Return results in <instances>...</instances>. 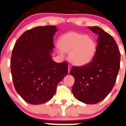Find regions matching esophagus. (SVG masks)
<instances>
[{"label": "esophagus", "mask_w": 126, "mask_h": 126, "mask_svg": "<svg viewBox=\"0 0 126 126\" xmlns=\"http://www.w3.org/2000/svg\"><path fill=\"white\" fill-rule=\"evenodd\" d=\"M70 69H71V66L70 65H69L68 66V72L69 73L70 70Z\"/></svg>", "instance_id": "obj_1"}]
</instances>
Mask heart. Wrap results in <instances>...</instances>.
Masks as SVG:
<instances>
[{
    "mask_svg": "<svg viewBox=\"0 0 126 126\" xmlns=\"http://www.w3.org/2000/svg\"><path fill=\"white\" fill-rule=\"evenodd\" d=\"M59 45L62 51L69 52L70 62L77 66L90 63L96 55L97 48L93 38L74 32L63 34L59 40Z\"/></svg>",
    "mask_w": 126,
    "mask_h": 126,
    "instance_id": "obj_1",
    "label": "heart"
}]
</instances>
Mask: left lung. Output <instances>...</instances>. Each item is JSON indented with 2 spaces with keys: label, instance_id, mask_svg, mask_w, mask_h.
Listing matches in <instances>:
<instances>
[{
  "label": "left lung",
  "instance_id": "8db88e82",
  "mask_svg": "<svg viewBox=\"0 0 126 126\" xmlns=\"http://www.w3.org/2000/svg\"><path fill=\"white\" fill-rule=\"evenodd\" d=\"M97 34V51L93 60L85 65L73 66L72 93L75 97L87 104L103 100L114 87L120 67L121 54L114 39L99 27H88Z\"/></svg>",
  "mask_w": 126,
  "mask_h": 126
}]
</instances>
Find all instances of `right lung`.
I'll return each mask as SVG.
<instances>
[{"label": "right lung", "instance_id": "add662e5", "mask_svg": "<svg viewBox=\"0 0 126 126\" xmlns=\"http://www.w3.org/2000/svg\"><path fill=\"white\" fill-rule=\"evenodd\" d=\"M56 31L54 26L27 30L12 49L11 70L14 85L30 104H42L51 99L58 83L68 72L67 62L56 63L51 57Z\"/></svg>", "mask_w": 126, "mask_h": 126}]
</instances>
